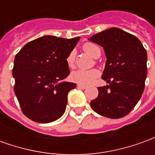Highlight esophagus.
<instances>
[{
    "label": "esophagus",
    "mask_w": 155,
    "mask_h": 155,
    "mask_svg": "<svg viewBox=\"0 0 155 155\" xmlns=\"http://www.w3.org/2000/svg\"><path fill=\"white\" fill-rule=\"evenodd\" d=\"M77 86L79 88H81V89H83V90H84V89H86V88H87V86H86V85H84V84H78Z\"/></svg>",
    "instance_id": "obj_1"
}]
</instances>
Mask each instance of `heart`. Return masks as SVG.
Wrapping results in <instances>:
<instances>
[{
    "label": "heart",
    "instance_id": "1",
    "mask_svg": "<svg viewBox=\"0 0 155 155\" xmlns=\"http://www.w3.org/2000/svg\"><path fill=\"white\" fill-rule=\"evenodd\" d=\"M84 51L91 55L93 58H96L98 54L101 53V50L97 45L94 43L88 42L83 45ZM66 63L70 68L74 67V52H71L66 57ZM100 75V73L97 70H90V71H83V70H78L73 71L71 74V81L75 83L81 84H88L94 81L96 78Z\"/></svg>",
    "mask_w": 155,
    "mask_h": 155
}]
</instances>
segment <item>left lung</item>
<instances>
[{
  "mask_svg": "<svg viewBox=\"0 0 155 155\" xmlns=\"http://www.w3.org/2000/svg\"><path fill=\"white\" fill-rule=\"evenodd\" d=\"M104 48L106 63L102 79L106 86L91 102L97 114L111 119L125 116L141 98L147 76V52L136 36L119 28L108 29L89 39Z\"/></svg>",
  "mask_w": 155,
  "mask_h": 155,
  "instance_id": "1",
  "label": "left lung"
}]
</instances>
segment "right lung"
Returning a JSON list of instances; mask_svg holds the SVG:
<instances>
[{
  "instance_id": "1",
  "label": "right lung",
  "mask_w": 155,
  "mask_h": 155,
  "mask_svg": "<svg viewBox=\"0 0 155 155\" xmlns=\"http://www.w3.org/2000/svg\"><path fill=\"white\" fill-rule=\"evenodd\" d=\"M80 37L45 35L25 45L14 60V91L25 116L37 123H50L65 111L68 93L76 84L61 82L70 74L68 54Z\"/></svg>"
}]
</instances>
